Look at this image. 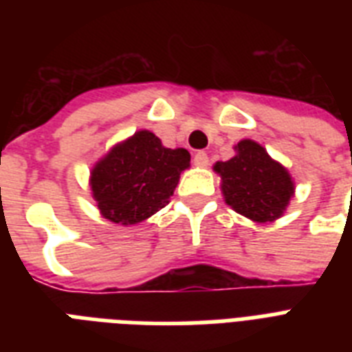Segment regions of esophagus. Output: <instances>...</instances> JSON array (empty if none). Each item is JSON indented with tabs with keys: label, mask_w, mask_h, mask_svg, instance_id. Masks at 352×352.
I'll return each mask as SVG.
<instances>
[{
	"label": "esophagus",
	"mask_w": 352,
	"mask_h": 352,
	"mask_svg": "<svg viewBox=\"0 0 352 352\" xmlns=\"http://www.w3.org/2000/svg\"><path fill=\"white\" fill-rule=\"evenodd\" d=\"M193 164L197 166V168H206L208 166V155L204 153V151H197V153L193 155Z\"/></svg>",
	"instance_id": "34e87169"
}]
</instances>
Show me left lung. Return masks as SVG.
<instances>
[{
  "instance_id": "8db88e82",
  "label": "left lung",
  "mask_w": 352,
  "mask_h": 352,
  "mask_svg": "<svg viewBox=\"0 0 352 352\" xmlns=\"http://www.w3.org/2000/svg\"><path fill=\"white\" fill-rule=\"evenodd\" d=\"M234 149L230 160L214 164L225 203L254 223L279 219L296 192L289 170L256 140L245 138Z\"/></svg>"
}]
</instances>
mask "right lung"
Wrapping results in <instances>:
<instances>
[{"label": "right lung", "instance_id": "right-lung-1", "mask_svg": "<svg viewBox=\"0 0 352 352\" xmlns=\"http://www.w3.org/2000/svg\"><path fill=\"white\" fill-rule=\"evenodd\" d=\"M190 168L184 148H166L140 129L115 144L91 170V195L104 219L115 225L142 223L170 203L181 173Z\"/></svg>", "mask_w": 352, "mask_h": 352}]
</instances>
